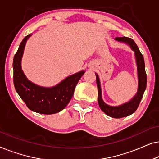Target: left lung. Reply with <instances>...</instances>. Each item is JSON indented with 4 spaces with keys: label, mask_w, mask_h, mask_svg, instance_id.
<instances>
[{
    "label": "left lung",
    "mask_w": 159,
    "mask_h": 159,
    "mask_svg": "<svg viewBox=\"0 0 159 159\" xmlns=\"http://www.w3.org/2000/svg\"><path fill=\"white\" fill-rule=\"evenodd\" d=\"M116 40L119 42H123L127 43L128 45L131 47V48L134 51L135 54L137 66H138V90L133 98L128 103L123 104V105L117 106V107H113V106H108L102 100L101 97V84H100L99 77L96 74V82L98 90V101L101 109L103 111L113 118H122L129 116V115L133 114V113L138 108L139 104H140L141 99L143 96L144 92L146 88L147 84V75L145 69V62L144 58L142 53H140L138 45L134 43L132 39L127 37H118L115 38Z\"/></svg>",
    "instance_id": "8db88e82"
}]
</instances>
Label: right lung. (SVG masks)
<instances>
[{
	"label": "right lung",
	"mask_w": 159,
	"mask_h": 159,
	"mask_svg": "<svg viewBox=\"0 0 159 159\" xmlns=\"http://www.w3.org/2000/svg\"><path fill=\"white\" fill-rule=\"evenodd\" d=\"M26 36L19 45L13 61L14 84L16 92L26 105L32 111L43 114H53L61 111L69 103L75 87L84 74L80 71L69 76L53 88L36 85L27 79L21 67V60L28 38Z\"/></svg>",
	"instance_id": "right-lung-1"
}]
</instances>
